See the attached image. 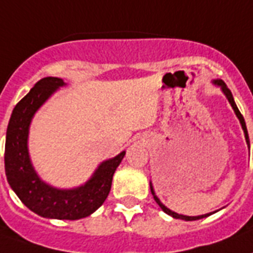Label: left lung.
Returning a JSON list of instances; mask_svg holds the SVG:
<instances>
[{"mask_svg": "<svg viewBox=\"0 0 253 253\" xmlns=\"http://www.w3.org/2000/svg\"><path fill=\"white\" fill-rule=\"evenodd\" d=\"M213 84H217V86H220L222 88V91H224V94L226 95V97H228L229 103L231 104V107H233V109H234L235 114H237V117L239 118V121H241V125H242V128H243V131H245V135H246V141H247V144L250 145V139H248V132H247V127H246V122H245V118H243V116H242V113L239 112L238 107H237V104H235L234 99H233V95H231V91L229 90L228 86L225 84L224 81L221 80H216L213 81ZM150 192H152L153 194V198H154V201H156L157 203L159 205V207L163 210V211L166 212L167 215L172 216V217L175 218H181V220H185V221H194V220H199V218H203V217H207V216H210L211 213H206V215H201V216H184V215H179V213H176V212L171 211V210H169L165 205H162L161 203V201L158 199V197L156 195V193H154V190H153V186H152V182H150Z\"/></svg>", "mask_w": 253, "mask_h": 253, "instance_id": "8db88e82", "label": "left lung"}]
</instances>
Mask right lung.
<instances>
[{
	"instance_id": "obj_1",
	"label": "right lung",
	"mask_w": 253,
	"mask_h": 253,
	"mask_svg": "<svg viewBox=\"0 0 253 253\" xmlns=\"http://www.w3.org/2000/svg\"><path fill=\"white\" fill-rule=\"evenodd\" d=\"M64 81L42 78L15 105L6 131L5 172L19 199L37 215L59 220H78L96 211L107 199L117 167L126 152L99 166L88 181L72 190H59L44 184L32 166L28 154V130L32 117Z\"/></svg>"
}]
</instances>
